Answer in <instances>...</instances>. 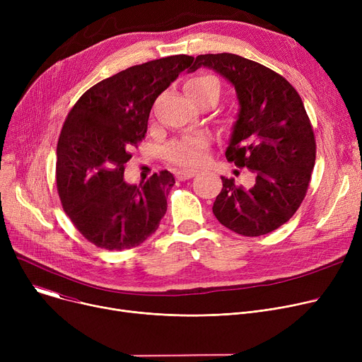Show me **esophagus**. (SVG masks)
<instances>
[{
	"label": "esophagus",
	"mask_w": 362,
	"mask_h": 362,
	"mask_svg": "<svg viewBox=\"0 0 362 362\" xmlns=\"http://www.w3.org/2000/svg\"><path fill=\"white\" fill-rule=\"evenodd\" d=\"M194 176H197V171H192V170H182L176 173V177L179 180H187V179H192Z\"/></svg>",
	"instance_id": "obj_1"
}]
</instances>
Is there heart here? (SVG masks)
I'll return each instance as SVG.
<instances>
[{
	"label": "heart",
	"instance_id": "heart-1",
	"mask_svg": "<svg viewBox=\"0 0 362 362\" xmlns=\"http://www.w3.org/2000/svg\"><path fill=\"white\" fill-rule=\"evenodd\" d=\"M185 90L195 104L208 98L218 101L221 85L213 74L198 73L186 81ZM210 145L211 142L206 136H185L168 142L164 149V157L170 164L177 167H198L205 161Z\"/></svg>",
	"mask_w": 362,
	"mask_h": 362
}]
</instances>
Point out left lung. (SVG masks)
Listing matches in <instances>:
<instances>
[{
    "label": "left lung",
    "instance_id": "8db88e82",
    "mask_svg": "<svg viewBox=\"0 0 362 362\" xmlns=\"http://www.w3.org/2000/svg\"><path fill=\"white\" fill-rule=\"evenodd\" d=\"M199 67L216 70L235 86L240 110L226 158L255 173L251 189L221 176L213 213L238 235H267L292 218L308 191L315 138L305 107L281 74L240 55L202 54L189 71Z\"/></svg>",
    "mask_w": 362,
    "mask_h": 362
}]
</instances>
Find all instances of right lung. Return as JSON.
Returning a JSON list of instances; mask_svg holds the SVG:
<instances>
[{
  "instance_id": "1",
  "label": "right lung",
  "mask_w": 362,
  "mask_h": 362,
  "mask_svg": "<svg viewBox=\"0 0 362 362\" xmlns=\"http://www.w3.org/2000/svg\"><path fill=\"white\" fill-rule=\"evenodd\" d=\"M191 62L179 54L132 66L89 88L67 114L57 144V191L76 229L98 248H135L158 229L173 175L164 170L127 185L124 165L145 138L152 104Z\"/></svg>"
}]
</instances>
